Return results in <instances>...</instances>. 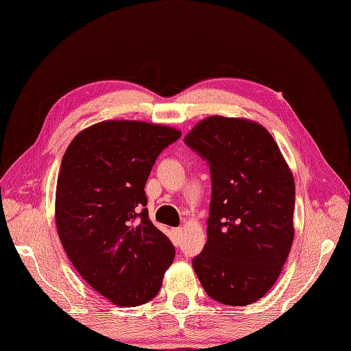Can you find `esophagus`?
<instances>
[{"instance_id": "obj_1", "label": "esophagus", "mask_w": 351, "mask_h": 351, "mask_svg": "<svg viewBox=\"0 0 351 351\" xmlns=\"http://www.w3.org/2000/svg\"><path fill=\"white\" fill-rule=\"evenodd\" d=\"M173 237H175V245L181 243V237H182V228H173Z\"/></svg>"}]
</instances>
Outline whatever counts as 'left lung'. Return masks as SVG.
<instances>
[{"instance_id": "obj_1", "label": "left lung", "mask_w": 351, "mask_h": 351, "mask_svg": "<svg viewBox=\"0 0 351 351\" xmlns=\"http://www.w3.org/2000/svg\"><path fill=\"white\" fill-rule=\"evenodd\" d=\"M212 176L208 241L193 259L212 300L249 305L271 289L293 241L295 181L280 148L256 121L210 115L184 138Z\"/></svg>"}]
</instances>
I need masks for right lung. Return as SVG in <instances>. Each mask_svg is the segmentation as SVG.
Masks as SVG:
<instances>
[{"label": "right lung", "instance_id": "obj_1", "mask_svg": "<svg viewBox=\"0 0 351 351\" xmlns=\"http://www.w3.org/2000/svg\"><path fill=\"white\" fill-rule=\"evenodd\" d=\"M181 132L105 120L80 132L60 163L55 221L65 252L96 292L119 307L158 293L175 247L148 217L145 184Z\"/></svg>", "mask_w": 351, "mask_h": 351}]
</instances>
